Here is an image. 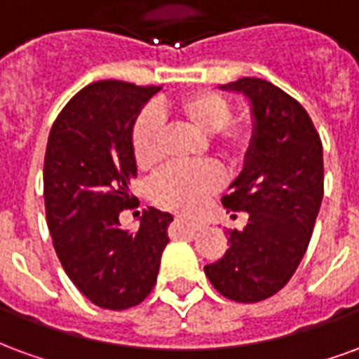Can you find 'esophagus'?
Segmentation results:
<instances>
[{"label":"esophagus","mask_w":359,"mask_h":359,"mask_svg":"<svg viewBox=\"0 0 359 359\" xmlns=\"http://www.w3.org/2000/svg\"><path fill=\"white\" fill-rule=\"evenodd\" d=\"M175 223L180 226H184V229H188V231H198V229H202L200 223H196V221H187V219H180V217L175 219Z\"/></svg>","instance_id":"1"}]
</instances>
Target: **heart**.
Listing matches in <instances>:
<instances>
[{"mask_svg": "<svg viewBox=\"0 0 359 359\" xmlns=\"http://www.w3.org/2000/svg\"><path fill=\"white\" fill-rule=\"evenodd\" d=\"M163 115L179 118L203 136H212L211 148L226 163H238L248 151L252 142V125L248 121H231L233 109L225 97L211 92H192L179 102L159 107ZM159 138L161 123L154 113H144L133 126V154L142 169H151L159 163ZM223 182L221 171L215 165L192 167H167L151 180V200L163 208L190 215L202 208V203L215 194Z\"/></svg>", "mask_w": 359, "mask_h": 359, "instance_id": "1", "label": "heart"}]
</instances>
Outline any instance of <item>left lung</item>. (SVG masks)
I'll return each instance as SVG.
<instances>
[{"mask_svg": "<svg viewBox=\"0 0 359 359\" xmlns=\"http://www.w3.org/2000/svg\"><path fill=\"white\" fill-rule=\"evenodd\" d=\"M221 90L252 107L244 169L223 196L226 210L246 211L248 223L229 233L225 256L203 271L225 298L254 304L277 294L308 250L323 200V146L306 109L271 82L241 79Z\"/></svg>", "mask_w": 359, "mask_h": 359, "instance_id": "8db88e82", "label": "left lung"}]
</instances>
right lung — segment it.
<instances>
[{
    "instance_id": "obj_1",
    "label": "right lung",
    "mask_w": 359,
    "mask_h": 359,
    "mask_svg": "<svg viewBox=\"0 0 359 359\" xmlns=\"http://www.w3.org/2000/svg\"><path fill=\"white\" fill-rule=\"evenodd\" d=\"M157 86L94 82L67 103L51 126L43 159V200L53 248L92 304L128 309L157 280L172 215L149 208L140 229L125 231L118 213L136 205L133 126Z\"/></svg>"
}]
</instances>
